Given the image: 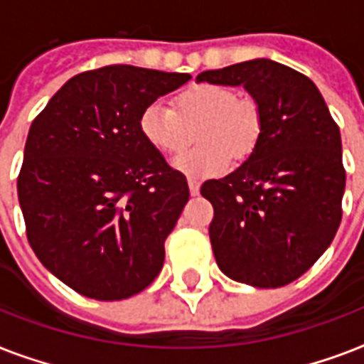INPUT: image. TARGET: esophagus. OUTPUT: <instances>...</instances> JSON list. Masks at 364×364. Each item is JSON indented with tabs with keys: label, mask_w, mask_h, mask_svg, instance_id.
Segmentation results:
<instances>
[{
	"label": "esophagus",
	"mask_w": 364,
	"mask_h": 364,
	"mask_svg": "<svg viewBox=\"0 0 364 364\" xmlns=\"http://www.w3.org/2000/svg\"><path fill=\"white\" fill-rule=\"evenodd\" d=\"M188 188H191V194H193V196H196V194L200 193L198 179H193V177H191V179H188Z\"/></svg>",
	"instance_id": "obj_1"
}]
</instances>
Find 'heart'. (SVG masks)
<instances>
[{
  "label": "heart",
  "instance_id": "b5f03b06",
  "mask_svg": "<svg viewBox=\"0 0 364 364\" xmlns=\"http://www.w3.org/2000/svg\"><path fill=\"white\" fill-rule=\"evenodd\" d=\"M139 132L145 141L162 154H179L196 134L198 145L176 160V168L191 177L219 176L232 156L247 159L262 132L257 102L236 96L232 88L198 82L185 88L173 100V109L153 102L139 115Z\"/></svg>",
  "mask_w": 364,
  "mask_h": 364
}]
</instances>
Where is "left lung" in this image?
Listing matches in <instances>:
<instances>
[{"instance_id":"1","label":"left lung","mask_w":364,"mask_h":364,"mask_svg":"<svg viewBox=\"0 0 364 364\" xmlns=\"http://www.w3.org/2000/svg\"><path fill=\"white\" fill-rule=\"evenodd\" d=\"M196 79L243 85L262 117L251 156L200 188L213 205L210 240L217 264L236 282L283 287L310 270L342 221L338 124L308 77L272 60L202 71Z\"/></svg>"}]
</instances>
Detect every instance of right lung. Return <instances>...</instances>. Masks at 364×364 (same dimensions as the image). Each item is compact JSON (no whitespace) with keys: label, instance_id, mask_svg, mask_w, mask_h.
<instances>
[{"label":"right lung","instance_id":"1","mask_svg":"<svg viewBox=\"0 0 364 364\" xmlns=\"http://www.w3.org/2000/svg\"><path fill=\"white\" fill-rule=\"evenodd\" d=\"M188 79L134 65L82 71L31 122L16 179L26 236L79 294L128 299L162 270L188 185L145 141L139 115Z\"/></svg>","mask_w":364,"mask_h":364}]
</instances>
